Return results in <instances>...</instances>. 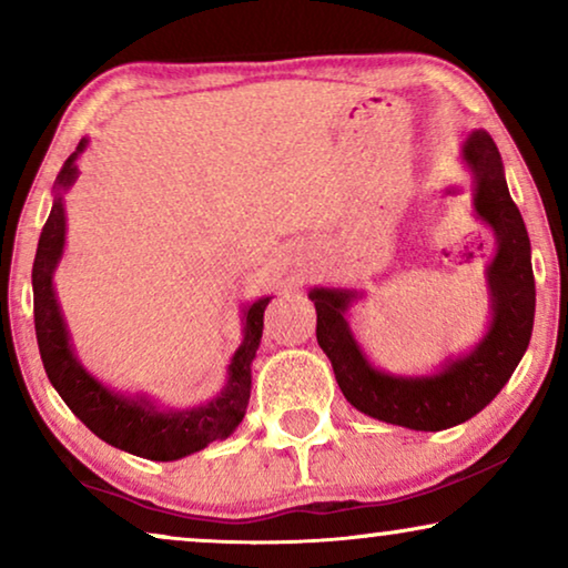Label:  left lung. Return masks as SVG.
<instances>
[{"mask_svg": "<svg viewBox=\"0 0 568 568\" xmlns=\"http://www.w3.org/2000/svg\"><path fill=\"white\" fill-rule=\"evenodd\" d=\"M463 165L473 178V212L496 237L486 266L491 317L468 354L447 356L432 375L377 369L348 328V310L364 292L315 286L317 344L333 364L344 398L377 422L416 432H442L468 422L491 403L527 352L535 321V276L523 214L509 196L501 154L486 131L463 142Z\"/></svg>", "mask_w": 568, "mask_h": 568, "instance_id": "1", "label": "left lung"}]
</instances>
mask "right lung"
<instances>
[{
	"label": "right lung",
	"instance_id": "right-lung-1",
	"mask_svg": "<svg viewBox=\"0 0 568 568\" xmlns=\"http://www.w3.org/2000/svg\"><path fill=\"white\" fill-rule=\"evenodd\" d=\"M84 146H88V139L77 144V150L59 170L57 183H53L51 214L43 224L33 261L36 338L45 375L57 387L61 400L72 408V414L108 445L146 457V460H181L216 439H227L243 422L247 400H251V364L261 346L263 310L271 297H261L243 307V344L232 354L227 383L216 398L201 406L160 408L144 393H115L98 377H92L77 359L72 336H69L57 290H53V271L64 255L67 243L64 193L80 175L77 158L84 152Z\"/></svg>",
	"mask_w": 568,
	"mask_h": 568
}]
</instances>
